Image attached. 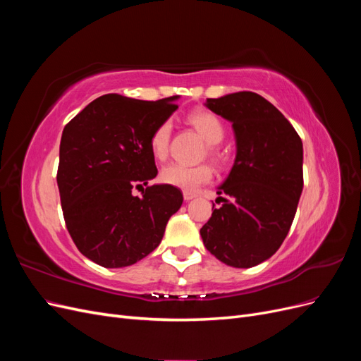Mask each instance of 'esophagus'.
<instances>
[{
	"label": "esophagus",
	"mask_w": 361,
	"mask_h": 361,
	"mask_svg": "<svg viewBox=\"0 0 361 361\" xmlns=\"http://www.w3.org/2000/svg\"><path fill=\"white\" fill-rule=\"evenodd\" d=\"M183 199H185V202H190V200L195 199V194L190 192V191H183Z\"/></svg>",
	"instance_id": "esophagus-1"
}]
</instances>
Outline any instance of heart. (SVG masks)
<instances>
[{
	"label": "heart",
	"instance_id": "obj_1",
	"mask_svg": "<svg viewBox=\"0 0 361 361\" xmlns=\"http://www.w3.org/2000/svg\"><path fill=\"white\" fill-rule=\"evenodd\" d=\"M188 122L199 130V134L203 137L209 146L220 145L224 138V128L215 114L207 111H195L190 114ZM171 137V122L166 120L155 128L150 135L149 145L150 152L157 159H164L169 154V145ZM214 176L212 169L207 164H200V166H185L180 162H170L164 166L159 173V179L185 191H192L200 185L211 182Z\"/></svg>",
	"mask_w": 361,
	"mask_h": 361
}]
</instances>
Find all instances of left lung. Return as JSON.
<instances>
[{
    "label": "left lung",
    "mask_w": 361,
    "mask_h": 361,
    "mask_svg": "<svg viewBox=\"0 0 361 361\" xmlns=\"http://www.w3.org/2000/svg\"><path fill=\"white\" fill-rule=\"evenodd\" d=\"M232 123L236 157L216 194L223 204L202 228L223 264L251 268L269 259L289 232L302 191V141L277 108L253 92L206 99Z\"/></svg>",
    "instance_id": "1"
}]
</instances>
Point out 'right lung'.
<instances>
[{
  "label": "right lung",
  "mask_w": 361,
  "mask_h": 361,
  "mask_svg": "<svg viewBox=\"0 0 361 361\" xmlns=\"http://www.w3.org/2000/svg\"><path fill=\"white\" fill-rule=\"evenodd\" d=\"M178 99L104 94L63 129L57 183L64 221L75 245L97 265L123 268L146 257L182 206V192L166 183L152 185L141 198L132 194L157 178L149 140L178 110Z\"/></svg>",
  "instance_id": "1"
}]
</instances>
